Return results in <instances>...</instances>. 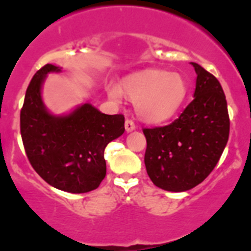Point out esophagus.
Wrapping results in <instances>:
<instances>
[{
	"instance_id": "obj_1",
	"label": "esophagus",
	"mask_w": 251,
	"mask_h": 251,
	"mask_svg": "<svg viewBox=\"0 0 251 251\" xmlns=\"http://www.w3.org/2000/svg\"><path fill=\"white\" fill-rule=\"evenodd\" d=\"M125 126H126V132H130V131H132V130L136 129V126H134L133 121H132V120H129V119H126V120Z\"/></svg>"
}]
</instances>
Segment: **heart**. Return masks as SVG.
<instances>
[{"mask_svg": "<svg viewBox=\"0 0 251 251\" xmlns=\"http://www.w3.org/2000/svg\"><path fill=\"white\" fill-rule=\"evenodd\" d=\"M122 89L134 101L138 117L150 123H161L172 118L188 92L186 80L179 74L163 70H146L129 75L123 80ZM110 96L119 100L121 93L112 88Z\"/></svg>", "mask_w": 251, "mask_h": 251, "instance_id": "heart-1", "label": "heart"}]
</instances>
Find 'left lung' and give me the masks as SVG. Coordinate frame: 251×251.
Segmentation results:
<instances>
[{"instance_id":"1","label":"left lung","mask_w":251,"mask_h":251,"mask_svg":"<svg viewBox=\"0 0 251 251\" xmlns=\"http://www.w3.org/2000/svg\"><path fill=\"white\" fill-rule=\"evenodd\" d=\"M190 104L172 123L144 129L145 165L152 183L181 192L201 183L215 168L230 132L227 104L220 81L201 65Z\"/></svg>"}]
</instances>
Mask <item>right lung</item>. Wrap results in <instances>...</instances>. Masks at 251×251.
<instances>
[{
  "mask_svg": "<svg viewBox=\"0 0 251 251\" xmlns=\"http://www.w3.org/2000/svg\"><path fill=\"white\" fill-rule=\"evenodd\" d=\"M46 64L29 83L20 112V132L34 170L50 186L71 194L95 190L106 176L104 150L125 132L122 114H104L83 104L68 115L50 114L42 100V85L50 72Z\"/></svg>",
  "mask_w": 251,
  "mask_h": 251,
  "instance_id": "add662e5",
  "label": "right lung"
}]
</instances>
